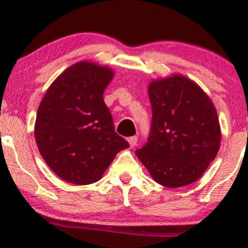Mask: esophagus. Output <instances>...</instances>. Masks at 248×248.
Masks as SVG:
<instances>
[{"mask_svg":"<svg viewBox=\"0 0 248 248\" xmlns=\"http://www.w3.org/2000/svg\"><path fill=\"white\" fill-rule=\"evenodd\" d=\"M127 141H129L130 144V147L133 148L137 145V141H138V137L137 136H133V137H130L129 139H127Z\"/></svg>","mask_w":248,"mask_h":248,"instance_id":"esophagus-1","label":"esophagus"}]
</instances>
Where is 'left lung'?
<instances>
[{
  "instance_id": "1",
  "label": "left lung",
  "mask_w": 248,
  "mask_h": 248,
  "mask_svg": "<svg viewBox=\"0 0 248 248\" xmlns=\"http://www.w3.org/2000/svg\"><path fill=\"white\" fill-rule=\"evenodd\" d=\"M152 123L136 154L159 185L177 188L199 180L216 158L220 126L210 97L183 75L148 86Z\"/></svg>"
}]
</instances>
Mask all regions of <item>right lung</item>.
<instances>
[{
  "mask_svg": "<svg viewBox=\"0 0 248 248\" xmlns=\"http://www.w3.org/2000/svg\"><path fill=\"white\" fill-rule=\"evenodd\" d=\"M112 69L80 61L63 71L40 102L34 137L43 159L60 179L89 185L130 146L113 126L104 90Z\"/></svg>",
  "mask_w": 248,
  "mask_h": 248,
  "instance_id": "obj_1",
  "label": "right lung"
}]
</instances>
